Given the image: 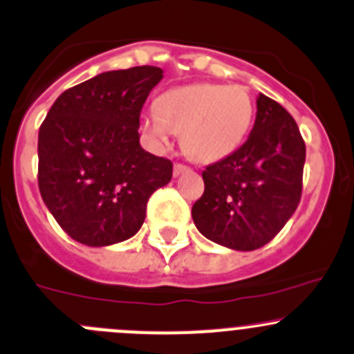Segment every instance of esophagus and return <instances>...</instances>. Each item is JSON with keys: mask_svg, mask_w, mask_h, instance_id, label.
Returning a JSON list of instances; mask_svg holds the SVG:
<instances>
[{"mask_svg": "<svg viewBox=\"0 0 354 354\" xmlns=\"http://www.w3.org/2000/svg\"><path fill=\"white\" fill-rule=\"evenodd\" d=\"M187 171H190V167L185 166V164H174V167H173L174 176H180V174L187 173Z\"/></svg>", "mask_w": 354, "mask_h": 354, "instance_id": "obj_1", "label": "esophagus"}]
</instances>
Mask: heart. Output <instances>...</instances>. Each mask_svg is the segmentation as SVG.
<instances>
[{
	"label": "heart",
	"mask_w": 354,
	"mask_h": 354,
	"mask_svg": "<svg viewBox=\"0 0 354 354\" xmlns=\"http://www.w3.org/2000/svg\"><path fill=\"white\" fill-rule=\"evenodd\" d=\"M254 119V102L243 86L194 82L171 88L156 109L142 115V129L153 143L167 145L181 135V149L201 164L218 162L243 143Z\"/></svg>",
	"instance_id": "obj_1"
}]
</instances>
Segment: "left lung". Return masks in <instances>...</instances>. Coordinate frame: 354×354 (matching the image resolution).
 I'll return each mask as SVG.
<instances>
[{"label":"left lung","instance_id":"8db88e82","mask_svg":"<svg viewBox=\"0 0 354 354\" xmlns=\"http://www.w3.org/2000/svg\"><path fill=\"white\" fill-rule=\"evenodd\" d=\"M256 105L247 142L205 167L204 194L192 207L198 232L233 250L266 245L294 214L303 192L306 145L296 121L263 93Z\"/></svg>","mask_w":354,"mask_h":354}]
</instances>
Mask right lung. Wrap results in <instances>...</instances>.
<instances>
[{"instance_id": "obj_1", "label": "right lung", "mask_w": 354, "mask_h": 354, "mask_svg": "<svg viewBox=\"0 0 354 354\" xmlns=\"http://www.w3.org/2000/svg\"><path fill=\"white\" fill-rule=\"evenodd\" d=\"M162 79L152 65L109 71L68 88L37 138L41 197L68 236L90 247L128 240L173 162L140 145V114Z\"/></svg>"}]
</instances>
